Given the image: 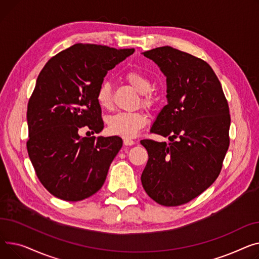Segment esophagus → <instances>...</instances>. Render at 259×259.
I'll return each instance as SVG.
<instances>
[{
    "label": "esophagus",
    "instance_id": "esophagus-1",
    "mask_svg": "<svg viewBox=\"0 0 259 259\" xmlns=\"http://www.w3.org/2000/svg\"><path fill=\"white\" fill-rule=\"evenodd\" d=\"M123 143H124V145H126V146H131V145H134V144H135V141L132 140V139H124V140H123Z\"/></svg>",
    "mask_w": 259,
    "mask_h": 259
}]
</instances>
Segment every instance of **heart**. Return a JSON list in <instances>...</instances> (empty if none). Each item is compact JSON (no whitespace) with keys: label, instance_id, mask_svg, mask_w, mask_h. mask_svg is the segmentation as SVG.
<instances>
[{"label":"heart","instance_id":"heart-1","mask_svg":"<svg viewBox=\"0 0 259 259\" xmlns=\"http://www.w3.org/2000/svg\"><path fill=\"white\" fill-rule=\"evenodd\" d=\"M126 81L139 93H141V103L145 108H151L155 104V98L149 91L151 83L144 74L138 71H130L125 75ZM96 101L101 109H110L112 105V90L109 83L103 82L96 92ZM147 122L146 117L140 113H118L106 120L109 132L121 138H133Z\"/></svg>","mask_w":259,"mask_h":259}]
</instances>
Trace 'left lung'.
I'll use <instances>...</instances> for the list:
<instances>
[{"instance_id":"left-lung-1","label":"left lung","mask_w":259,"mask_h":259,"mask_svg":"<svg viewBox=\"0 0 259 259\" xmlns=\"http://www.w3.org/2000/svg\"><path fill=\"white\" fill-rule=\"evenodd\" d=\"M166 76L167 103L150 132L170 143L141 140L148 161L145 192L162 206L186 204L218 179L229 148V105L205 60L164 46L143 52Z\"/></svg>"}]
</instances>
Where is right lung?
<instances>
[{"instance_id":"1","label":"right lung","mask_w":259,"mask_h":259,"mask_svg":"<svg viewBox=\"0 0 259 259\" xmlns=\"http://www.w3.org/2000/svg\"><path fill=\"white\" fill-rule=\"evenodd\" d=\"M134 52L75 44L40 71L28 102L27 150L40 183L58 199L81 201L102 187L122 139L78 133L102 131L96 92L108 71Z\"/></svg>"}]
</instances>
